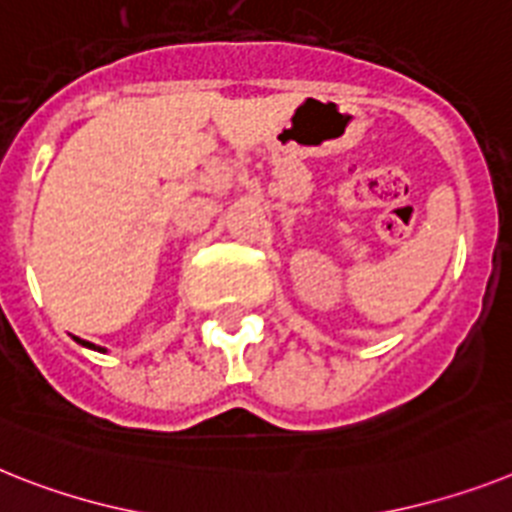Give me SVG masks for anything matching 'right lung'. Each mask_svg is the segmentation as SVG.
Instances as JSON below:
<instances>
[{
  "label": "right lung",
  "mask_w": 512,
  "mask_h": 512,
  "mask_svg": "<svg viewBox=\"0 0 512 512\" xmlns=\"http://www.w3.org/2000/svg\"><path fill=\"white\" fill-rule=\"evenodd\" d=\"M85 346H93V343H85Z\"/></svg>",
  "instance_id": "add662e5"
}]
</instances>
